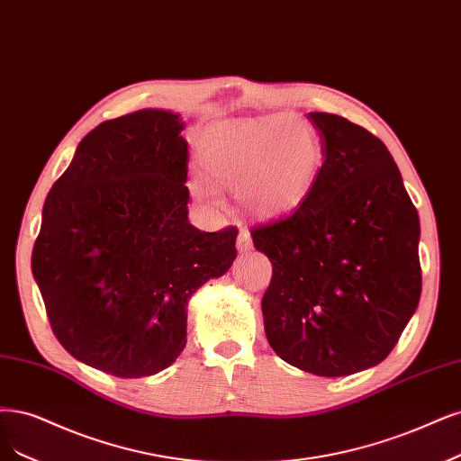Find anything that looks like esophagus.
Wrapping results in <instances>:
<instances>
[{"label": "esophagus", "instance_id": "1", "mask_svg": "<svg viewBox=\"0 0 461 461\" xmlns=\"http://www.w3.org/2000/svg\"><path fill=\"white\" fill-rule=\"evenodd\" d=\"M236 248L240 253H248L253 249V244H251V236L248 230H240V234H238V240H236Z\"/></svg>", "mask_w": 461, "mask_h": 461}]
</instances>
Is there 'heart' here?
<instances>
[{"instance_id": "obj_1", "label": "heart", "mask_w": 461, "mask_h": 461, "mask_svg": "<svg viewBox=\"0 0 461 461\" xmlns=\"http://www.w3.org/2000/svg\"><path fill=\"white\" fill-rule=\"evenodd\" d=\"M200 166L221 188L240 190L244 208L273 219L297 210L319 177L321 142L305 122L275 118L227 125L200 147ZM198 198L219 203L215 186L193 177Z\"/></svg>"}]
</instances>
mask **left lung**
<instances>
[{
    "instance_id": "obj_1",
    "label": "left lung",
    "mask_w": 461,
    "mask_h": 461,
    "mask_svg": "<svg viewBox=\"0 0 461 461\" xmlns=\"http://www.w3.org/2000/svg\"><path fill=\"white\" fill-rule=\"evenodd\" d=\"M324 164L305 202L251 229L273 263L268 345L292 366L339 377L387 358L421 294L420 217L382 140L328 113L307 114Z\"/></svg>"
}]
</instances>
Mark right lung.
Segmentation results:
<instances>
[{"label":"right lung","mask_w":461,"mask_h":461,"mask_svg":"<svg viewBox=\"0 0 461 461\" xmlns=\"http://www.w3.org/2000/svg\"><path fill=\"white\" fill-rule=\"evenodd\" d=\"M183 130L164 108L103 122L43 203L32 275L51 328L76 360L116 377L171 366L190 297L236 259V229L190 225Z\"/></svg>","instance_id":"1"}]
</instances>
